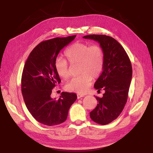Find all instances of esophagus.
<instances>
[{"instance_id": "obj_1", "label": "esophagus", "mask_w": 153, "mask_h": 153, "mask_svg": "<svg viewBox=\"0 0 153 153\" xmlns=\"http://www.w3.org/2000/svg\"><path fill=\"white\" fill-rule=\"evenodd\" d=\"M84 95H84V94H78L77 95V99H81V97H84Z\"/></svg>"}]
</instances>
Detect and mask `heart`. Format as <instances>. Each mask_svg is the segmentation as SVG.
<instances>
[{
  "label": "heart",
  "instance_id": "1",
  "mask_svg": "<svg viewBox=\"0 0 153 153\" xmlns=\"http://www.w3.org/2000/svg\"><path fill=\"white\" fill-rule=\"evenodd\" d=\"M71 65L79 64V76L72 78L66 84V89L69 91L84 94L91 86L92 79L102 73L104 66V53L97 45H91L85 42H76L67 48L64 53ZM55 71L60 77L67 79L70 71L66 60L61 57L54 62Z\"/></svg>",
  "mask_w": 153,
  "mask_h": 153
}]
</instances>
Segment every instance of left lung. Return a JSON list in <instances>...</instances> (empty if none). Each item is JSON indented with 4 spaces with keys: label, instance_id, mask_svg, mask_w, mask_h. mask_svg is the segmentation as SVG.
Wrapping results in <instances>:
<instances>
[{
    "label": "left lung",
    "instance_id": "obj_1",
    "mask_svg": "<svg viewBox=\"0 0 153 153\" xmlns=\"http://www.w3.org/2000/svg\"><path fill=\"white\" fill-rule=\"evenodd\" d=\"M83 38L98 42L104 53L103 71L94 87L105 92L102 98L96 97L98 104L90 117L95 123L105 125L115 120L124 108L132 78L131 64L124 48L114 38L104 35Z\"/></svg>",
    "mask_w": 153,
    "mask_h": 153
}]
</instances>
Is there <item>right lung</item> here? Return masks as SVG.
Here are the masks:
<instances>
[{
  "label": "right lung",
  "mask_w": 153,
  "mask_h": 153,
  "mask_svg": "<svg viewBox=\"0 0 153 153\" xmlns=\"http://www.w3.org/2000/svg\"><path fill=\"white\" fill-rule=\"evenodd\" d=\"M76 35L55 38L38 44L30 53L22 76V92L30 113L40 123L57 125L66 121L70 107L77 99L74 93L62 92L52 99V89L61 82L54 69L56 58Z\"/></svg>",
  "instance_id": "1"
}]
</instances>
